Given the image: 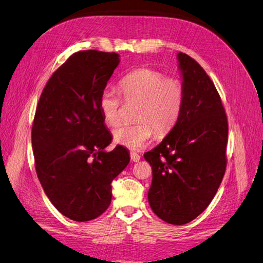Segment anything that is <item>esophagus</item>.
I'll use <instances>...</instances> for the list:
<instances>
[{"label":"esophagus","instance_id":"obj_1","mask_svg":"<svg viewBox=\"0 0 263 263\" xmlns=\"http://www.w3.org/2000/svg\"><path fill=\"white\" fill-rule=\"evenodd\" d=\"M130 159L134 162H138L140 160V155L137 153H130Z\"/></svg>","mask_w":263,"mask_h":263}]
</instances>
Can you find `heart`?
Segmentation results:
<instances>
[{
	"label": "heart",
	"mask_w": 263,
	"mask_h": 263,
	"mask_svg": "<svg viewBox=\"0 0 263 263\" xmlns=\"http://www.w3.org/2000/svg\"><path fill=\"white\" fill-rule=\"evenodd\" d=\"M119 90L127 103H138L136 123L124 124L113 132L117 145L132 150L145 147L156 135L165 136L177 125L184 104V86L177 78L165 77L153 69H138L124 77ZM122 99L113 90H103L99 109L104 122L116 126L121 122Z\"/></svg>",
	"instance_id": "heart-1"
}]
</instances>
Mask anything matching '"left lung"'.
<instances>
[{
	"mask_svg": "<svg viewBox=\"0 0 263 263\" xmlns=\"http://www.w3.org/2000/svg\"><path fill=\"white\" fill-rule=\"evenodd\" d=\"M184 104L177 125L144 155L153 169L151 210L172 225H184L212 202L226 170L228 123L219 94L204 69L178 53Z\"/></svg>",
	"mask_w": 263,
	"mask_h": 263,
	"instance_id": "obj_1",
	"label": "left lung"
}]
</instances>
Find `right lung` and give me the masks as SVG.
Returning <instances> with one entry per match:
<instances>
[{"instance_id": "1", "label": "right lung", "mask_w": 263, "mask_h": 263, "mask_svg": "<svg viewBox=\"0 0 263 263\" xmlns=\"http://www.w3.org/2000/svg\"><path fill=\"white\" fill-rule=\"evenodd\" d=\"M119 54L79 51L47 82L36 108L31 146L37 177L62 215L87 221L112 201L110 183L129 163L128 150L112 141L99 98L119 65Z\"/></svg>"}]
</instances>
